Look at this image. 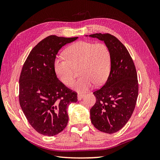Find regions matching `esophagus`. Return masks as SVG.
I'll return each mask as SVG.
<instances>
[{
  "label": "esophagus",
  "instance_id": "esophagus-1",
  "mask_svg": "<svg viewBox=\"0 0 160 160\" xmlns=\"http://www.w3.org/2000/svg\"><path fill=\"white\" fill-rule=\"evenodd\" d=\"M85 94H83V93H78L77 94V99H78L79 101H81L82 99L83 98Z\"/></svg>",
  "mask_w": 160,
  "mask_h": 160
}]
</instances>
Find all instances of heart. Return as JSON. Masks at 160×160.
<instances>
[{
    "instance_id": "1",
    "label": "heart",
    "mask_w": 160,
    "mask_h": 160,
    "mask_svg": "<svg viewBox=\"0 0 160 160\" xmlns=\"http://www.w3.org/2000/svg\"><path fill=\"white\" fill-rule=\"evenodd\" d=\"M65 56H57L53 64L57 78L64 85L72 83L74 69L79 67L81 77L72 85L77 91H86L93 84L100 85L107 80L111 70V53L104 43L77 42L67 48Z\"/></svg>"
}]
</instances>
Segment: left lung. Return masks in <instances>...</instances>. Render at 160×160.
Returning <instances> with one entry per match:
<instances>
[{"mask_svg": "<svg viewBox=\"0 0 160 160\" xmlns=\"http://www.w3.org/2000/svg\"><path fill=\"white\" fill-rule=\"evenodd\" d=\"M89 37L103 41L111 53L108 79L93 92L96 102L90 109L91 123L101 132L113 133L127 123L134 111L138 96L137 72L128 49L115 37L101 33Z\"/></svg>", "mask_w": 160, "mask_h": 160, "instance_id": "1", "label": "left lung"}]
</instances>
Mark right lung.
I'll list each match as a JSON object with an SVG mask.
<instances>
[{
    "mask_svg": "<svg viewBox=\"0 0 160 160\" xmlns=\"http://www.w3.org/2000/svg\"><path fill=\"white\" fill-rule=\"evenodd\" d=\"M78 37L50 35L33 48L19 78V103L28 122L38 133L53 136L69 121L67 107L77 101V94L58 79L54 71L56 55Z\"/></svg>",
    "mask_w": 160,
    "mask_h": 160,
    "instance_id": "add662e5",
    "label": "right lung"
}]
</instances>
